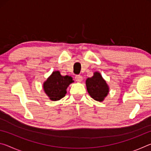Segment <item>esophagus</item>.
I'll list each match as a JSON object with an SVG mask.
<instances>
[{
	"label": "esophagus",
	"mask_w": 151,
	"mask_h": 151,
	"mask_svg": "<svg viewBox=\"0 0 151 151\" xmlns=\"http://www.w3.org/2000/svg\"><path fill=\"white\" fill-rule=\"evenodd\" d=\"M75 80L76 81L78 82V83H81V82L83 81V76L81 75H76L75 76Z\"/></svg>",
	"instance_id": "esophagus-1"
}]
</instances>
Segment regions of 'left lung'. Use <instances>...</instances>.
Returning a JSON list of instances; mask_svg holds the SVG:
<instances>
[{"label": "left lung", "mask_w": 151, "mask_h": 151, "mask_svg": "<svg viewBox=\"0 0 151 151\" xmlns=\"http://www.w3.org/2000/svg\"><path fill=\"white\" fill-rule=\"evenodd\" d=\"M86 86L89 95L96 101L103 102L109 93V86L98 71L86 79Z\"/></svg>", "instance_id": "1"}]
</instances>
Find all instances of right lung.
Wrapping results in <instances>:
<instances>
[{
    "instance_id": "1",
    "label": "right lung",
    "mask_w": 151,
    "mask_h": 151,
    "mask_svg": "<svg viewBox=\"0 0 151 151\" xmlns=\"http://www.w3.org/2000/svg\"><path fill=\"white\" fill-rule=\"evenodd\" d=\"M74 83L70 76H62L59 71H53L47 80L43 83V89L50 100L57 101L63 98L66 94V89Z\"/></svg>"
}]
</instances>
